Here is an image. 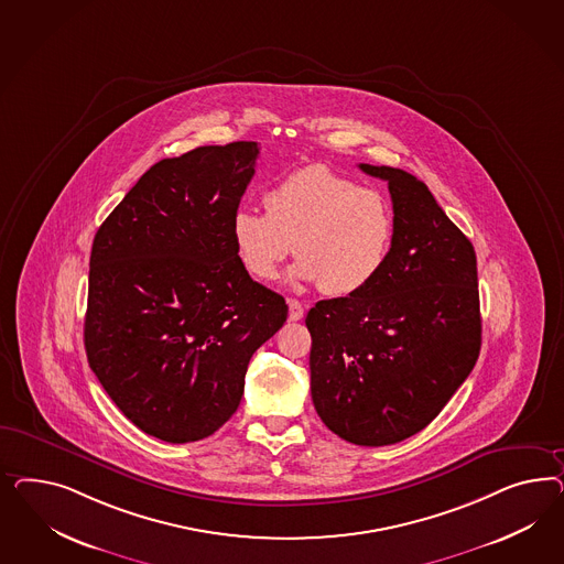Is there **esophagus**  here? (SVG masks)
I'll use <instances>...</instances> for the list:
<instances>
[{
    "label": "esophagus",
    "mask_w": 564,
    "mask_h": 564,
    "mask_svg": "<svg viewBox=\"0 0 564 564\" xmlns=\"http://www.w3.org/2000/svg\"><path fill=\"white\" fill-rule=\"evenodd\" d=\"M288 304H290V321H302L304 318V306H302V302H297V300H288Z\"/></svg>",
    "instance_id": "esophagus-1"
}]
</instances>
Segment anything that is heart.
<instances>
[{"instance_id": "heart-1", "label": "heart", "mask_w": 564, "mask_h": 564, "mask_svg": "<svg viewBox=\"0 0 564 564\" xmlns=\"http://www.w3.org/2000/svg\"><path fill=\"white\" fill-rule=\"evenodd\" d=\"M264 208H239L231 219L236 257L258 281L274 279L295 252L293 283L345 297L375 283L391 257L394 217L387 196L325 165L276 182L264 194Z\"/></svg>"}]
</instances>
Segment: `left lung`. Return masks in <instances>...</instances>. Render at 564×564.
Here are the masks:
<instances>
[{
  "mask_svg": "<svg viewBox=\"0 0 564 564\" xmlns=\"http://www.w3.org/2000/svg\"><path fill=\"white\" fill-rule=\"evenodd\" d=\"M359 170L389 184L393 248L366 290L307 312L310 391L330 432L384 446L424 430L474 370L478 262L424 182L387 165Z\"/></svg>",
  "mask_w": 564,
  "mask_h": 564,
  "instance_id": "1",
  "label": "left lung"
}]
</instances>
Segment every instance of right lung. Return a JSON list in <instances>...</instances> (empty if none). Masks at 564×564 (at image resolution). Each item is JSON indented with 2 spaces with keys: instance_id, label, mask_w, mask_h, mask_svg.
<instances>
[{
  "instance_id": "1",
  "label": "right lung",
  "mask_w": 564,
  "mask_h": 564,
  "mask_svg": "<svg viewBox=\"0 0 564 564\" xmlns=\"http://www.w3.org/2000/svg\"><path fill=\"white\" fill-rule=\"evenodd\" d=\"M257 142L154 163L102 221L90 252L85 349L121 413L165 443L215 434L238 410L250 358L288 321L241 267L231 219Z\"/></svg>"
}]
</instances>
